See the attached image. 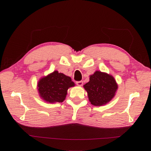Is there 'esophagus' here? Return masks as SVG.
<instances>
[{"label": "esophagus", "instance_id": "1", "mask_svg": "<svg viewBox=\"0 0 151 151\" xmlns=\"http://www.w3.org/2000/svg\"><path fill=\"white\" fill-rule=\"evenodd\" d=\"M76 83V85H77L79 86H81L83 85V81H77Z\"/></svg>", "mask_w": 151, "mask_h": 151}]
</instances>
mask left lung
<instances>
[{"label": "left lung", "instance_id": "obj_1", "mask_svg": "<svg viewBox=\"0 0 151 151\" xmlns=\"http://www.w3.org/2000/svg\"><path fill=\"white\" fill-rule=\"evenodd\" d=\"M89 79V82L83 86L93 105L102 106L112 100L118 88L113 76L97 70L90 76Z\"/></svg>", "mask_w": 151, "mask_h": 151}]
</instances>
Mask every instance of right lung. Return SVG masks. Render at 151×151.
I'll return each mask as SVG.
<instances>
[{
    "mask_svg": "<svg viewBox=\"0 0 151 151\" xmlns=\"http://www.w3.org/2000/svg\"><path fill=\"white\" fill-rule=\"evenodd\" d=\"M75 85L70 77L55 70L40 78L37 86L42 99L47 103H55L65 101L67 90Z\"/></svg>",
    "mask_w": 151,
    "mask_h": 151,
    "instance_id": "1",
    "label": "right lung"
}]
</instances>
